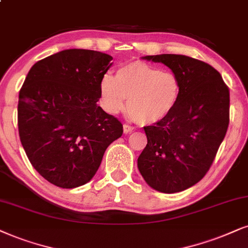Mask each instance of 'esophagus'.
<instances>
[{"mask_svg": "<svg viewBox=\"0 0 248 248\" xmlns=\"http://www.w3.org/2000/svg\"><path fill=\"white\" fill-rule=\"evenodd\" d=\"M134 129H135V128L129 126V124H124V134H129V133H131V131H133Z\"/></svg>", "mask_w": 248, "mask_h": 248, "instance_id": "esophagus-1", "label": "esophagus"}]
</instances>
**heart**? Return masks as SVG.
Returning <instances> with one entry per match:
<instances>
[{"instance_id":"heart-1","label":"heart","mask_w":248,"mask_h":248,"mask_svg":"<svg viewBox=\"0 0 248 248\" xmlns=\"http://www.w3.org/2000/svg\"><path fill=\"white\" fill-rule=\"evenodd\" d=\"M99 93L102 106L108 113H119L127 103L130 118L139 124H150L171 113L180 101L182 83L173 72L136 61L119 68L115 79L105 74L99 83Z\"/></svg>"}]
</instances>
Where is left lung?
<instances>
[{
  "label": "left lung",
  "instance_id": "left-lung-1",
  "mask_svg": "<svg viewBox=\"0 0 248 248\" xmlns=\"http://www.w3.org/2000/svg\"><path fill=\"white\" fill-rule=\"evenodd\" d=\"M142 58L170 68L182 93L168 117L144 127L147 144L137 166L152 189L180 192L198 183L214 161L229 126V88L214 67L198 59L171 54Z\"/></svg>",
  "mask_w": 248,
  "mask_h": 248
}]
</instances>
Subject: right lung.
<instances>
[{"label": "right lung", "mask_w": 248, "mask_h": 248, "mask_svg": "<svg viewBox=\"0 0 248 248\" xmlns=\"http://www.w3.org/2000/svg\"><path fill=\"white\" fill-rule=\"evenodd\" d=\"M109 55L86 49L59 51L33 65L19 92L18 129L28 160L62 189L95 176L105 150L121 137V122L97 105Z\"/></svg>", "instance_id": "right-lung-1"}]
</instances>
